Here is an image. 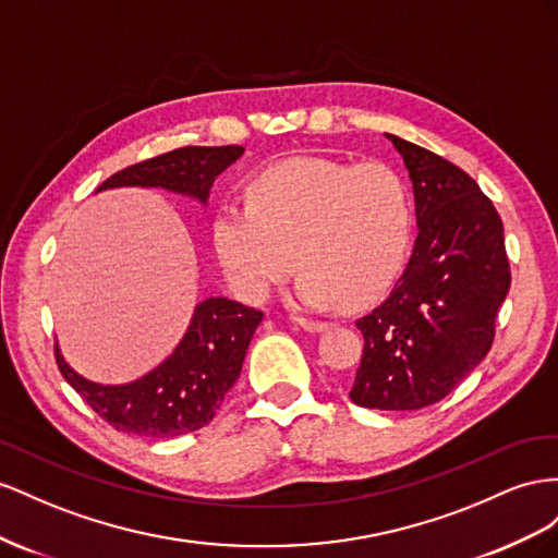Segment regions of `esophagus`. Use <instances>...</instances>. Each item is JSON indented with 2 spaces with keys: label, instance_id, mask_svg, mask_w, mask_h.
<instances>
[{
  "label": "esophagus",
  "instance_id": "esophagus-1",
  "mask_svg": "<svg viewBox=\"0 0 558 558\" xmlns=\"http://www.w3.org/2000/svg\"><path fill=\"white\" fill-rule=\"evenodd\" d=\"M299 325L306 331H323L329 327L325 320H313V317H299Z\"/></svg>",
  "mask_w": 558,
  "mask_h": 558
}]
</instances>
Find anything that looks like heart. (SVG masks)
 Listing matches in <instances>:
<instances>
[{
	"label": "heart",
	"mask_w": 558,
	"mask_h": 558,
	"mask_svg": "<svg viewBox=\"0 0 558 558\" xmlns=\"http://www.w3.org/2000/svg\"><path fill=\"white\" fill-rule=\"evenodd\" d=\"M411 210L402 180L380 163L292 158L250 184V203L225 205L213 247L233 292L264 304L299 262L306 308L367 306L402 266Z\"/></svg>",
	"instance_id": "obj_1"
}]
</instances>
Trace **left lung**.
<instances>
[{"mask_svg": "<svg viewBox=\"0 0 558 558\" xmlns=\"http://www.w3.org/2000/svg\"><path fill=\"white\" fill-rule=\"evenodd\" d=\"M386 137L409 170L418 238L388 299L355 323L364 350L350 400L416 411L486 357L512 274L502 219L480 184L447 158Z\"/></svg>", "mask_w": 558, "mask_h": 558, "instance_id": "left-lung-1", "label": "left lung"}]
</instances>
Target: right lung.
I'll return each mask as SVG.
<instances>
[{"mask_svg":"<svg viewBox=\"0 0 558 558\" xmlns=\"http://www.w3.org/2000/svg\"><path fill=\"white\" fill-rule=\"evenodd\" d=\"M243 147H182L135 163L105 180L98 191L119 186L166 189L208 203L213 182ZM264 313L227 296H210L194 308L182 341L156 369L123 386H102L76 374L56 345V362L68 384L111 427L137 437H180L208 425L225 395L241 376L247 345Z\"/></svg>","mask_w":558,"mask_h":558,"instance_id":"1","label":"right lung"}]
</instances>
